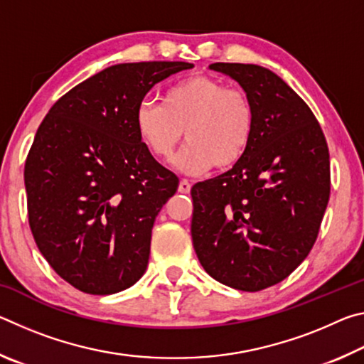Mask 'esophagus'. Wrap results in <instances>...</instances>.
Listing matches in <instances>:
<instances>
[{
  "label": "esophagus",
  "instance_id": "obj_1",
  "mask_svg": "<svg viewBox=\"0 0 364 364\" xmlns=\"http://www.w3.org/2000/svg\"><path fill=\"white\" fill-rule=\"evenodd\" d=\"M178 191H180L181 194H189L191 193V183L188 180H181L180 186H178Z\"/></svg>",
  "mask_w": 364,
  "mask_h": 364
}]
</instances>
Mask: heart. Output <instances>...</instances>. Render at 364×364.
Returning <instances> with one entry per match:
<instances>
[{
	"instance_id": "heart-1",
	"label": "heart",
	"mask_w": 364,
	"mask_h": 364,
	"mask_svg": "<svg viewBox=\"0 0 364 364\" xmlns=\"http://www.w3.org/2000/svg\"><path fill=\"white\" fill-rule=\"evenodd\" d=\"M257 114L247 93L226 88L208 75H191L165 91L162 104L143 101L134 112L141 143L159 160H168L184 132L188 144L175 159L186 175L236 165L252 144Z\"/></svg>"
}]
</instances>
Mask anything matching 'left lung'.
Instances as JSON below:
<instances>
[{
    "label": "left lung",
    "instance_id": "8db88e82",
    "mask_svg": "<svg viewBox=\"0 0 364 364\" xmlns=\"http://www.w3.org/2000/svg\"><path fill=\"white\" fill-rule=\"evenodd\" d=\"M208 69L239 83L257 123L247 154L191 189V236L213 279L257 292L286 279L310 254L329 200V151L310 107L274 72L228 63Z\"/></svg>",
    "mask_w": 364,
    "mask_h": 364
}]
</instances>
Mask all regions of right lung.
<instances>
[{"mask_svg":"<svg viewBox=\"0 0 364 364\" xmlns=\"http://www.w3.org/2000/svg\"><path fill=\"white\" fill-rule=\"evenodd\" d=\"M189 63L117 64L85 80L49 109L28 152V223L41 255L93 295L132 287L149 262L160 208L178 189L134 128L154 85Z\"/></svg>","mask_w":364,"mask_h":364,"instance_id":"1","label":"right lung"}]
</instances>
